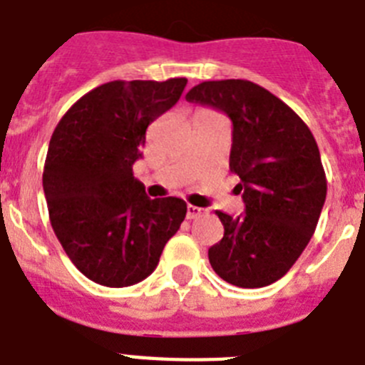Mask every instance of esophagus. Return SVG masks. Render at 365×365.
Wrapping results in <instances>:
<instances>
[{
  "instance_id": "1",
  "label": "esophagus",
  "mask_w": 365,
  "mask_h": 365,
  "mask_svg": "<svg viewBox=\"0 0 365 365\" xmlns=\"http://www.w3.org/2000/svg\"><path fill=\"white\" fill-rule=\"evenodd\" d=\"M201 214H202V208H199V206L188 205V208H186V217L188 219H195V217H199Z\"/></svg>"
}]
</instances>
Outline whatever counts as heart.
I'll list each match as a JSON object with an SVG mask.
<instances>
[{
  "label": "heart",
  "instance_id": "obj_1",
  "mask_svg": "<svg viewBox=\"0 0 365 365\" xmlns=\"http://www.w3.org/2000/svg\"><path fill=\"white\" fill-rule=\"evenodd\" d=\"M199 113H212V111H199Z\"/></svg>",
  "mask_w": 365,
  "mask_h": 365
}]
</instances>
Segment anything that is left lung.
<instances>
[{"label":"left lung","mask_w":365,"mask_h":365,"mask_svg":"<svg viewBox=\"0 0 365 365\" xmlns=\"http://www.w3.org/2000/svg\"><path fill=\"white\" fill-rule=\"evenodd\" d=\"M186 100L227 113L234 125L230 172L241 180L245 214L215 212L225 234L208 248L212 269L243 289L278 282L311 241L327 195L311 130L278 96L248 80L202 82Z\"/></svg>","instance_id":"obj_1"}]
</instances>
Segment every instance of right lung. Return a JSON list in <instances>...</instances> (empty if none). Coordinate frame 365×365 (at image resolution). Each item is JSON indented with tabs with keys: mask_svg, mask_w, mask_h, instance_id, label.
<instances>
[{
	"mask_svg": "<svg viewBox=\"0 0 365 365\" xmlns=\"http://www.w3.org/2000/svg\"><path fill=\"white\" fill-rule=\"evenodd\" d=\"M186 82L102 83L71 106L51 137L43 168L51 225L91 282H143L185 221L186 202L148 197L133 164L143 157L148 125L177 104Z\"/></svg>",
	"mask_w": 365,
	"mask_h": 365,
	"instance_id": "right-lung-1",
	"label": "right lung"
}]
</instances>
